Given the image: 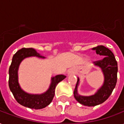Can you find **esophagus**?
<instances>
[{
	"label": "esophagus",
	"instance_id": "obj_1",
	"mask_svg": "<svg viewBox=\"0 0 124 124\" xmlns=\"http://www.w3.org/2000/svg\"><path fill=\"white\" fill-rule=\"evenodd\" d=\"M74 72H75V70L71 68V69H70L69 71H68V75H71L72 74L74 73Z\"/></svg>",
	"mask_w": 124,
	"mask_h": 124
}]
</instances>
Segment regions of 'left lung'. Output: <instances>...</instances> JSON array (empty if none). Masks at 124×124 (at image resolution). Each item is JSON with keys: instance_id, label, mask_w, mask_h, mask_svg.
<instances>
[{"instance_id": "8db88e82", "label": "left lung", "mask_w": 124, "mask_h": 124, "mask_svg": "<svg viewBox=\"0 0 124 124\" xmlns=\"http://www.w3.org/2000/svg\"><path fill=\"white\" fill-rule=\"evenodd\" d=\"M96 54L104 56L102 60L94 62L96 67L100 68L104 77V83L94 94L91 96H83L78 93L80 79L78 77L77 82L74 91V97L80 104L85 106H95L102 104L111 94L117 82L118 65L112 51L104 46L93 47Z\"/></svg>"}]
</instances>
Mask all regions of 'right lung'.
Instances as JSON below:
<instances>
[{"mask_svg":"<svg viewBox=\"0 0 124 124\" xmlns=\"http://www.w3.org/2000/svg\"><path fill=\"white\" fill-rule=\"evenodd\" d=\"M31 56L45 58L33 48H22L13 55L9 69V87L15 98L20 105L34 109H40L52 102L56 85L66 77L64 75H58L51 77L48 89L42 94H30L24 91L18 83V68L22 60Z\"/></svg>","mask_w":124,"mask_h":124,"instance_id":"right-lung-1","label":"right lung"}]
</instances>
